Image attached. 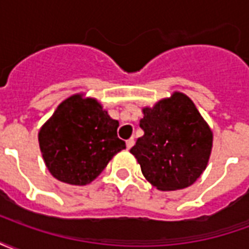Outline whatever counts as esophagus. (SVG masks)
<instances>
[{
    "label": "esophagus",
    "instance_id": "34e87169",
    "mask_svg": "<svg viewBox=\"0 0 249 249\" xmlns=\"http://www.w3.org/2000/svg\"><path fill=\"white\" fill-rule=\"evenodd\" d=\"M125 144H126V148H128V149H130L132 146L135 145V140H133V139H129V140L125 141Z\"/></svg>",
    "mask_w": 249,
    "mask_h": 249
}]
</instances>
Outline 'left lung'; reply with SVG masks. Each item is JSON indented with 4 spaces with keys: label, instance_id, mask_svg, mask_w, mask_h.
Listing matches in <instances>:
<instances>
[{
    "label": "left lung",
    "instance_id": "1",
    "mask_svg": "<svg viewBox=\"0 0 249 249\" xmlns=\"http://www.w3.org/2000/svg\"><path fill=\"white\" fill-rule=\"evenodd\" d=\"M142 112L144 135L130 149L142 175L161 191L192 185L207 167L212 149V132L195 104L183 93H175Z\"/></svg>",
    "mask_w": 249,
    "mask_h": 249
}]
</instances>
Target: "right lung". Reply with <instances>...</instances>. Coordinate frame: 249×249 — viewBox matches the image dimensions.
<instances>
[{
	"label": "right lung",
	"mask_w": 249,
	"mask_h": 249,
	"mask_svg": "<svg viewBox=\"0 0 249 249\" xmlns=\"http://www.w3.org/2000/svg\"><path fill=\"white\" fill-rule=\"evenodd\" d=\"M117 128L119 121L110 119L96 100L81 94L66 98L38 135L49 172L71 185L93 181L109 160L125 149Z\"/></svg>",
	"instance_id": "1"
}]
</instances>
